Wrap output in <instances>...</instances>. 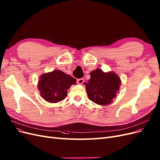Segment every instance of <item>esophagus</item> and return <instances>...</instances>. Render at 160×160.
Masks as SVG:
<instances>
[{"label": "esophagus", "instance_id": "1", "mask_svg": "<svg viewBox=\"0 0 160 160\" xmlns=\"http://www.w3.org/2000/svg\"><path fill=\"white\" fill-rule=\"evenodd\" d=\"M77 83L78 84H80V85H81V84H83V82H84V79H83V78H81V79H77Z\"/></svg>", "mask_w": 160, "mask_h": 160}]
</instances>
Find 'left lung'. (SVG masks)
<instances>
[{
	"instance_id": "8db88e82",
	"label": "left lung",
	"mask_w": 160,
	"mask_h": 160,
	"mask_svg": "<svg viewBox=\"0 0 160 160\" xmlns=\"http://www.w3.org/2000/svg\"><path fill=\"white\" fill-rule=\"evenodd\" d=\"M91 79L85 83L89 99L101 105L112 102L119 89L121 81L114 72H104L99 69L91 72Z\"/></svg>"
}]
</instances>
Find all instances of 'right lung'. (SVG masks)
I'll return each instance as SVG.
<instances>
[{
    "mask_svg": "<svg viewBox=\"0 0 160 160\" xmlns=\"http://www.w3.org/2000/svg\"><path fill=\"white\" fill-rule=\"evenodd\" d=\"M76 83V79L59 70L53 71L41 75L38 88L40 93L48 102L57 103L63 100L67 89Z\"/></svg>",
    "mask_w": 160,
    "mask_h": 160,
    "instance_id": "obj_1",
    "label": "right lung"
}]
</instances>
